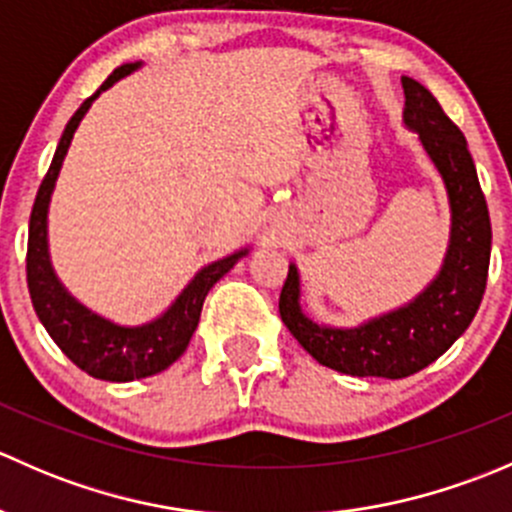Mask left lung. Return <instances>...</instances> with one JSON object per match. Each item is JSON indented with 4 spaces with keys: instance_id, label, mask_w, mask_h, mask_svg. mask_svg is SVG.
<instances>
[{
    "instance_id": "left-lung-1",
    "label": "left lung",
    "mask_w": 512,
    "mask_h": 512,
    "mask_svg": "<svg viewBox=\"0 0 512 512\" xmlns=\"http://www.w3.org/2000/svg\"><path fill=\"white\" fill-rule=\"evenodd\" d=\"M401 86L404 126L416 133L446 190L448 245L441 267L414 299L354 327L317 322L304 312L294 262L280 294L282 322L304 352L349 376L404 379L436 361L473 322L488 280L493 235L466 138L426 86L409 76H401Z\"/></svg>"
}]
</instances>
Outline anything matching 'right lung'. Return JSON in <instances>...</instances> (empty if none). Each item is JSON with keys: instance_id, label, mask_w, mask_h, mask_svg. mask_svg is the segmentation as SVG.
<instances>
[{"instance_id": "right-lung-1", "label": "right lung", "mask_w": 512, "mask_h": 512, "mask_svg": "<svg viewBox=\"0 0 512 512\" xmlns=\"http://www.w3.org/2000/svg\"><path fill=\"white\" fill-rule=\"evenodd\" d=\"M141 66L143 61H131V64H121L118 69H113V74L103 81L101 89L91 98H86L79 111L71 116L64 133H61L49 173H46L39 193H36L32 220H29L27 282L36 317L44 324L56 347L69 356L81 371H86L94 379L118 381V384L160 374L173 361H178L180 354L188 349L195 329H198L200 312H203V302L210 289L252 250V247H242L232 255L200 267L190 277L188 285L180 289L178 297L158 317L143 324H121L94 312L79 297H74L69 287L61 282V277L56 275L49 252V205L76 128L89 113L91 103L103 91H108L116 81L126 79Z\"/></svg>"}]
</instances>
